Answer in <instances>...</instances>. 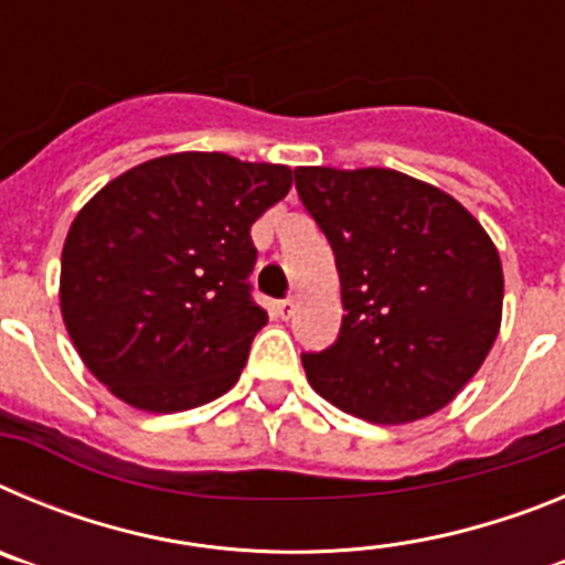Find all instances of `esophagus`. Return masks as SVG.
I'll use <instances>...</instances> for the list:
<instances>
[{"instance_id":"1","label":"esophagus","mask_w":565,"mask_h":565,"mask_svg":"<svg viewBox=\"0 0 565 565\" xmlns=\"http://www.w3.org/2000/svg\"><path fill=\"white\" fill-rule=\"evenodd\" d=\"M294 306H297V302H294L291 297H288V299H279L277 306H274V311H277V317H279V319H291Z\"/></svg>"}]
</instances>
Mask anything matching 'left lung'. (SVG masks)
Masks as SVG:
<instances>
[{"label":"left lung","mask_w":565,"mask_h":565,"mask_svg":"<svg viewBox=\"0 0 565 565\" xmlns=\"http://www.w3.org/2000/svg\"><path fill=\"white\" fill-rule=\"evenodd\" d=\"M342 288L331 348L302 353L319 396L373 424L433 416L476 376L501 331L503 268L481 223L396 169L299 167Z\"/></svg>","instance_id":"1"}]
</instances>
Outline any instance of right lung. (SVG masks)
I'll return each instance as SVG.
<instances>
[{"label": "right lung", "instance_id": "right-lung-1", "mask_svg": "<svg viewBox=\"0 0 565 565\" xmlns=\"http://www.w3.org/2000/svg\"><path fill=\"white\" fill-rule=\"evenodd\" d=\"M282 163L174 152L84 203L62 248V317L87 371L129 407L192 411L232 391L268 313L252 223L291 189Z\"/></svg>", "mask_w": 565, "mask_h": 565}]
</instances>
